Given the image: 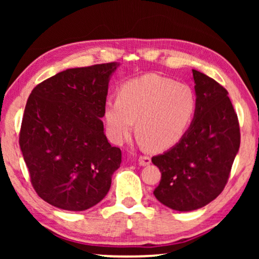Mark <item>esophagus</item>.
I'll list each match as a JSON object with an SVG mask.
<instances>
[{
	"mask_svg": "<svg viewBox=\"0 0 259 259\" xmlns=\"http://www.w3.org/2000/svg\"><path fill=\"white\" fill-rule=\"evenodd\" d=\"M138 162H139L140 166H147L151 164V158L141 155V157H139V159H138Z\"/></svg>",
	"mask_w": 259,
	"mask_h": 259,
	"instance_id": "esophagus-1",
	"label": "esophagus"
}]
</instances>
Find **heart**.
I'll return each mask as SVG.
<instances>
[{
    "mask_svg": "<svg viewBox=\"0 0 259 259\" xmlns=\"http://www.w3.org/2000/svg\"><path fill=\"white\" fill-rule=\"evenodd\" d=\"M197 109V98L189 84L147 73L126 81L118 98L104 107L109 140L121 145L134 131L152 151L168 150L184 137Z\"/></svg>",
    "mask_w": 259,
    "mask_h": 259,
    "instance_id": "heart-1",
    "label": "heart"
}]
</instances>
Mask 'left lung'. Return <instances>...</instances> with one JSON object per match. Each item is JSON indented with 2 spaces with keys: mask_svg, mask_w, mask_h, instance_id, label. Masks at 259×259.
Returning a JSON list of instances; mask_svg holds the SVG:
<instances>
[{
  "mask_svg": "<svg viewBox=\"0 0 259 259\" xmlns=\"http://www.w3.org/2000/svg\"><path fill=\"white\" fill-rule=\"evenodd\" d=\"M197 109L179 143L152 162L161 179L153 194L172 210L189 212L215 199L228 183L240 145L239 123L229 93L192 69Z\"/></svg>",
  "mask_w": 259,
  "mask_h": 259,
  "instance_id": "left-lung-1",
  "label": "left lung"
}]
</instances>
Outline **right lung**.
<instances>
[{
  "label": "right lung",
  "mask_w": 259,
  "mask_h": 259,
  "mask_svg": "<svg viewBox=\"0 0 259 259\" xmlns=\"http://www.w3.org/2000/svg\"><path fill=\"white\" fill-rule=\"evenodd\" d=\"M118 62L69 68L37 84L28 98L20 147L38 197L67 211L104 199L121 151L104 132V107Z\"/></svg>",
  "instance_id": "1"
}]
</instances>
